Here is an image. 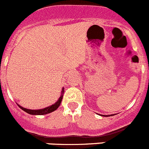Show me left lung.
<instances>
[{"label": "left lung", "mask_w": 149, "mask_h": 149, "mask_svg": "<svg viewBox=\"0 0 149 149\" xmlns=\"http://www.w3.org/2000/svg\"><path fill=\"white\" fill-rule=\"evenodd\" d=\"M101 116H105V117H108V116H114V114H111V115H101Z\"/></svg>", "instance_id": "obj_1"}]
</instances>
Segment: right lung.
<instances>
[{"label": "right lung", "instance_id": "1", "mask_svg": "<svg viewBox=\"0 0 149 149\" xmlns=\"http://www.w3.org/2000/svg\"><path fill=\"white\" fill-rule=\"evenodd\" d=\"M64 93V88L63 87L62 91H61V96L59 97V98L58 99V101H56V103L52 104L51 106H48V107L44 108V109H36V110H32V109H26V108L22 107L21 106H20L19 104L17 103L18 106L22 109L23 111H24L25 112L31 114V115H45V114L47 113H50L54 111H56L58 108L60 106L61 103L62 101V98H63V95Z\"/></svg>", "mask_w": 149, "mask_h": 149}]
</instances>
